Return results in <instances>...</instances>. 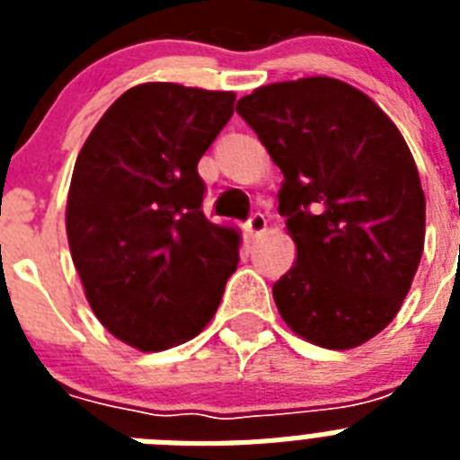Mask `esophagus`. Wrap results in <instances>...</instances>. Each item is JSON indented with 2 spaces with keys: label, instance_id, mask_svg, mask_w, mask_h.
<instances>
[{
  "label": "esophagus",
  "instance_id": "1",
  "mask_svg": "<svg viewBox=\"0 0 460 460\" xmlns=\"http://www.w3.org/2000/svg\"><path fill=\"white\" fill-rule=\"evenodd\" d=\"M265 227H267V218L265 214H260V211L246 221V233H249V237H258L260 233H265Z\"/></svg>",
  "mask_w": 460,
  "mask_h": 460
}]
</instances>
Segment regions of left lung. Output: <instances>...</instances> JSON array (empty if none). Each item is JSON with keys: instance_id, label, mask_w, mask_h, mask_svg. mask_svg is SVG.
Segmentation results:
<instances>
[{"instance_id": "1", "label": "left lung", "mask_w": 460, "mask_h": 460, "mask_svg": "<svg viewBox=\"0 0 460 460\" xmlns=\"http://www.w3.org/2000/svg\"><path fill=\"white\" fill-rule=\"evenodd\" d=\"M237 112L283 172L296 262L274 283L280 318L329 350L367 343L398 313L424 251L426 200L403 136L334 78L267 84Z\"/></svg>"}]
</instances>
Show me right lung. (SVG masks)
Instances as JSON below:
<instances>
[{"mask_svg": "<svg viewBox=\"0 0 460 460\" xmlns=\"http://www.w3.org/2000/svg\"><path fill=\"white\" fill-rule=\"evenodd\" d=\"M233 103V92L137 84L93 126L73 168V265L101 324L142 352L200 334L237 270L242 234L205 217L198 174Z\"/></svg>", "mask_w": 460, "mask_h": 460, "instance_id": "right-lung-1", "label": "right lung"}]
</instances>
